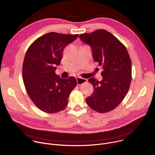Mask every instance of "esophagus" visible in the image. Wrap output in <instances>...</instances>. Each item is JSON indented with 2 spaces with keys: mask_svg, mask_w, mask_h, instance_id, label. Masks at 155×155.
<instances>
[{
  "mask_svg": "<svg viewBox=\"0 0 155 155\" xmlns=\"http://www.w3.org/2000/svg\"><path fill=\"white\" fill-rule=\"evenodd\" d=\"M86 81H87L86 79H84L83 78H80V77L77 78V84L78 86H81L84 83H86Z\"/></svg>",
  "mask_w": 155,
  "mask_h": 155,
  "instance_id": "esophagus-1",
  "label": "esophagus"
}]
</instances>
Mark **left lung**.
Returning <instances> with one entry per match:
<instances>
[{"instance_id":"left-lung-1","label":"left lung","mask_w":155,"mask_h":155,"mask_svg":"<svg viewBox=\"0 0 155 155\" xmlns=\"http://www.w3.org/2000/svg\"><path fill=\"white\" fill-rule=\"evenodd\" d=\"M79 38L91 47L94 61L103 69L101 81L94 78L88 80L94 91L86 102L97 112L112 111L122 102L129 89L132 64L129 53L117 37L104 29L81 34Z\"/></svg>"}]
</instances>
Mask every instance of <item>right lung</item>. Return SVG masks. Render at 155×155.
<instances>
[{
    "instance_id": "add662e5",
    "label": "right lung",
    "mask_w": 155,
    "mask_h": 155,
    "mask_svg": "<svg viewBox=\"0 0 155 155\" xmlns=\"http://www.w3.org/2000/svg\"><path fill=\"white\" fill-rule=\"evenodd\" d=\"M78 35L49 32L36 39L28 48L23 65V79L28 94L43 112H59L68 104L77 86L74 77L61 78L55 74L65 46Z\"/></svg>"
}]
</instances>
